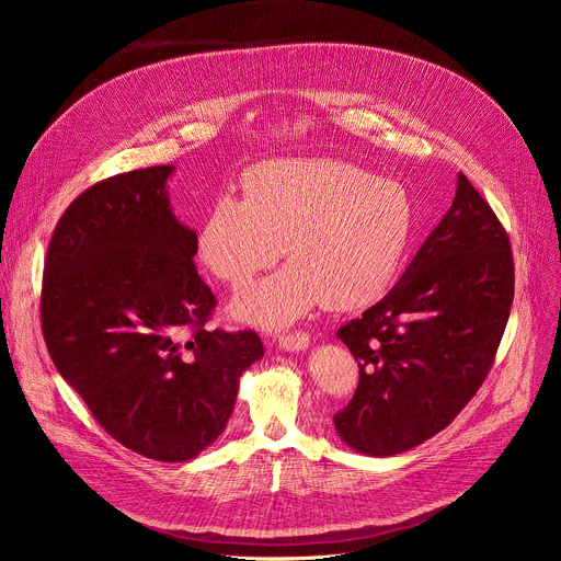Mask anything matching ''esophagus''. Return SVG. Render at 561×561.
I'll use <instances>...</instances> for the list:
<instances>
[{"instance_id":"esophagus-1","label":"esophagus","mask_w":561,"mask_h":561,"mask_svg":"<svg viewBox=\"0 0 561 561\" xmlns=\"http://www.w3.org/2000/svg\"><path fill=\"white\" fill-rule=\"evenodd\" d=\"M308 342H310L308 333L295 331V333H286V335L279 337V348H284V351H304L308 346Z\"/></svg>"}]
</instances>
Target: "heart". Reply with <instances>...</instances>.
<instances>
[{
	"instance_id": "obj_1",
	"label": "heart",
	"mask_w": 561,
	"mask_h": 561,
	"mask_svg": "<svg viewBox=\"0 0 561 561\" xmlns=\"http://www.w3.org/2000/svg\"><path fill=\"white\" fill-rule=\"evenodd\" d=\"M244 199L221 195L208 208L197 249L206 268L247 286L277 257L275 275L232 301V314L282 329L317 304L335 310L375 301L402 262L413 206L392 180L340 159H273L242 182Z\"/></svg>"
}]
</instances>
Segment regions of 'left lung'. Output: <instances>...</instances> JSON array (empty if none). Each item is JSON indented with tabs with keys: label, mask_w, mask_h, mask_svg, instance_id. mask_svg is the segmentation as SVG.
I'll return each mask as SVG.
<instances>
[{
	"label": "left lung",
	"mask_w": 561,
	"mask_h": 561,
	"mask_svg": "<svg viewBox=\"0 0 561 561\" xmlns=\"http://www.w3.org/2000/svg\"><path fill=\"white\" fill-rule=\"evenodd\" d=\"M515 295L506 228L459 173L450 210L407 273L337 331L359 383L333 422L355 450L388 457L444 431L484 383Z\"/></svg>",
	"instance_id": "obj_1"
}]
</instances>
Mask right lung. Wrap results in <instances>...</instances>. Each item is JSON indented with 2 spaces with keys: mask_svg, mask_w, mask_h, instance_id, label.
Listing matches in <instances>:
<instances>
[{
  "mask_svg": "<svg viewBox=\"0 0 561 561\" xmlns=\"http://www.w3.org/2000/svg\"><path fill=\"white\" fill-rule=\"evenodd\" d=\"M173 167L113 175L59 217L42 277V333L59 375L122 446L186 461L228 424L255 331H210L217 299L197 234L171 210Z\"/></svg>",
  "mask_w": 561,
  "mask_h": 561,
  "instance_id": "1",
  "label": "right lung"
}]
</instances>
